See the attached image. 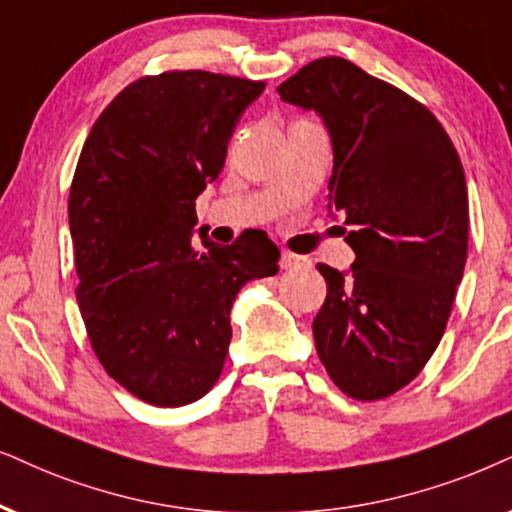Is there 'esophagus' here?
Here are the masks:
<instances>
[{"instance_id": "34e87169", "label": "esophagus", "mask_w": 512, "mask_h": 512, "mask_svg": "<svg viewBox=\"0 0 512 512\" xmlns=\"http://www.w3.org/2000/svg\"><path fill=\"white\" fill-rule=\"evenodd\" d=\"M302 264H304V257L295 255V252H283L281 255V267L286 271H293L297 267H302Z\"/></svg>"}]
</instances>
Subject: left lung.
Instances as JSON below:
<instances>
[{"instance_id": "left-lung-1", "label": "left lung", "mask_w": 512, "mask_h": 512, "mask_svg": "<svg viewBox=\"0 0 512 512\" xmlns=\"http://www.w3.org/2000/svg\"><path fill=\"white\" fill-rule=\"evenodd\" d=\"M276 92L331 132L328 205L357 255L349 276L319 264L316 352L347 397L385 399L423 371L454 307L468 260L461 158L423 103L340 56L307 63Z\"/></svg>"}]
</instances>
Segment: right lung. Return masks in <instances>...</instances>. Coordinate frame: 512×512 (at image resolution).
Wrapping results in <instances>:
<instances>
[{
  "label": "right lung",
  "instance_id": "add662e5",
  "mask_svg": "<svg viewBox=\"0 0 512 512\" xmlns=\"http://www.w3.org/2000/svg\"><path fill=\"white\" fill-rule=\"evenodd\" d=\"M264 87L208 70L144 75L103 108L77 160L68 219L84 328L106 373L151 406L212 390L236 295L278 271L267 234L191 243L196 198Z\"/></svg>",
  "mask_w": 512,
  "mask_h": 512
}]
</instances>
